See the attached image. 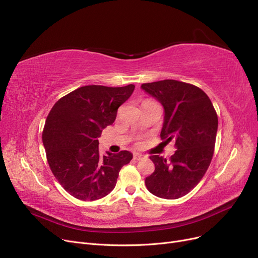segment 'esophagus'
Wrapping results in <instances>:
<instances>
[{
	"label": "esophagus",
	"mask_w": 258,
	"mask_h": 258,
	"mask_svg": "<svg viewBox=\"0 0 258 258\" xmlns=\"http://www.w3.org/2000/svg\"><path fill=\"white\" fill-rule=\"evenodd\" d=\"M142 158H144V155H142V154H140V153H134V159L140 160V159H142Z\"/></svg>",
	"instance_id": "esophagus-1"
}]
</instances>
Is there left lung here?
<instances>
[{"label":"left lung","mask_w":258,"mask_h":258,"mask_svg":"<svg viewBox=\"0 0 258 258\" xmlns=\"http://www.w3.org/2000/svg\"><path fill=\"white\" fill-rule=\"evenodd\" d=\"M165 109L160 137L173 140L176 151L166 158L152 155L154 172L146 178L149 191L173 200L186 196L199 184L214 155L218 116L208 95L191 84L164 80L141 85Z\"/></svg>","instance_id":"8db88e82"}]
</instances>
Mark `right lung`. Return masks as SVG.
I'll return each instance as SVG.
<instances>
[{
  "mask_svg": "<svg viewBox=\"0 0 258 258\" xmlns=\"http://www.w3.org/2000/svg\"><path fill=\"white\" fill-rule=\"evenodd\" d=\"M134 89L132 84L84 86L59 99L47 114L42 132L47 163L72 197L95 201L107 196L117 184L121 168L132 160L128 151L100 156L98 138L116 120L118 108Z\"/></svg>",
  "mask_w": 258,
  "mask_h": 258,
  "instance_id": "right-lung-1",
  "label": "right lung"
}]
</instances>
